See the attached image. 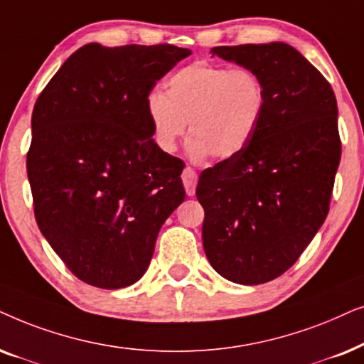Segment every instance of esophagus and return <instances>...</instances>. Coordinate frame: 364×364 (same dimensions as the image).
Wrapping results in <instances>:
<instances>
[{
  "label": "esophagus",
  "mask_w": 364,
  "mask_h": 364,
  "mask_svg": "<svg viewBox=\"0 0 364 364\" xmlns=\"http://www.w3.org/2000/svg\"><path fill=\"white\" fill-rule=\"evenodd\" d=\"M181 179H183V185H185V190H186V195L188 196H193L196 191V183H198V173L195 169L186 166L183 169L181 173Z\"/></svg>",
  "instance_id": "esophagus-1"
}]
</instances>
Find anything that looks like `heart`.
I'll use <instances>...</instances> for the list:
<instances>
[{
    "mask_svg": "<svg viewBox=\"0 0 364 364\" xmlns=\"http://www.w3.org/2000/svg\"><path fill=\"white\" fill-rule=\"evenodd\" d=\"M268 93L258 73L195 61L166 80V93L151 91L146 113L164 153L176 151L190 121L188 154L201 161L228 159L243 151L263 121Z\"/></svg>",
    "mask_w": 364,
    "mask_h": 364,
    "instance_id": "1",
    "label": "heart"
}]
</instances>
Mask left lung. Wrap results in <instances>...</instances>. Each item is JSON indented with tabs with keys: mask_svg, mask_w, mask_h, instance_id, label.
<instances>
[{
	"mask_svg": "<svg viewBox=\"0 0 364 364\" xmlns=\"http://www.w3.org/2000/svg\"><path fill=\"white\" fill-rule=\"evenodd\" d=\"M211 53L258 73L268 105L243 151L200 174L203 248L223 278L268 283L296 263L328 216L341 159L336 96L287 43Z\"/></svg>",
	"mask_w": 364,
	"mask_h": 364,
	"instance_id": "left-lung-1",
	"label": "left lung"
}]
</instances>
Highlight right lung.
Returning <instances> with one entry per match:
<instances>
[{"mask_svg": "<svg viewBox=\"0 0 364 364\" xmlns=\"http://www.w3.org/2000/svg\"><path fill=\"white\" fill-rule=\"evenodd\" d=\"M190 55L174 45L90 43L38 96L26 154L35 218L68 269L91 287L136 283L159 228L185 200V163L154 143L146 98Z\"/></svg>", "mask_w": 364, "mask_h": 364, "instance_id": "1", "label": "right lung"}]
</instances>
